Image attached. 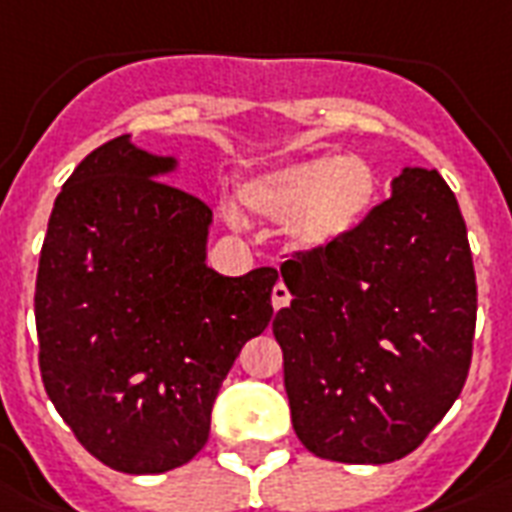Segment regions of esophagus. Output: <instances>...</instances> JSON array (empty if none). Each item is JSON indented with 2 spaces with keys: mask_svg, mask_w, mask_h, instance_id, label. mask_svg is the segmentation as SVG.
<instances>
[{
  "mask_svg": "<svg viewBox=\"0 0 512 512\" xmlns=\"http://www.w3.org/2000/svg\"><path fill=\"white\" fill-rule=\"evenodd\" d=\"M287 303H290V290H287L284 284H276V287H273V292H271V306L279 311V308H284Z\"/></svg>",
  "mask_w": 512,
  "mask_h": 512,
  "instance_id": "1",
  "label": "esophagus"
}]
</instances>
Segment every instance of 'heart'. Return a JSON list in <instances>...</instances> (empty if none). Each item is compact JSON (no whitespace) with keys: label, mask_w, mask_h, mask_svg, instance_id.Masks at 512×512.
<instances>
[{"label":"heart","mask_w":512,"mask_h":512,"mask_svg":"<svg viewBox=\"0 0 512 512\" xmlns=\"http://www.w3.org/2000/svg\"><path fill=\"white\" fill-rule=\"evenodd\" d=\"M241 204L284 222L292 247L322 252L360 228L378 201V174L362 155H311L257 171L239 187ZM230 220L239 214L228 209Z\"/></svg>","instance_id":"1"}]
</instances>
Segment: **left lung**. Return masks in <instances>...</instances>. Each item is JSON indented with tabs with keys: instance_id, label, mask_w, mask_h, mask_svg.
Returning <instances> with one entry per match:
<instances>
[{
	"instance_id": "1",
	"label": "left lung",
	"mask_w": 512,
	"mask_h": 512,
	"mask_svg": "<svg viewBox=\"0 0 512 512\" xmlns=\"http://www.w3.org/2000/svg\"><path fill=\"white\" fill-rule=\"evenodd\" d=\"M276 311L292 427L311 454L386 464L424 443L473 357L475 271L456 195L405 166L349 239L282 263Z\"/></svg>"
}]
</instances>
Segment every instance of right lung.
Segmentation results:
<instances>
[{
	"label": "right lung",
	"instance_id": "add662e5",
	"mask_svg": "<svg viewBox=\"0 0 512 512\" xmlns=\"http://www.w3.org/2000/svg\"><path fill=\"white\" fill-rule=\"evenodd\" d=\"M179 161L117 136L58 193L34 292L48 397L99 462L169 473L209 440L241 346L268 327L276 268L206 265L212 209L166 185Z\"/></svg>",
	"mask_w": 512,
	"mask_h": 512
}]
</instances>
